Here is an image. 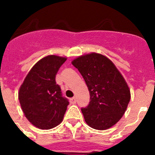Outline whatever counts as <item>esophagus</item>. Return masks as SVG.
<instances>
[{
  "instance_id": "esophagus-1",
  "label": "esophagus",
  "mask_w": 155,
  "mask_h": 155,
  "mask_svg": "<svg viewBox=\"0 0 155 155\" xmlns=\"http://www.w3.org/2000/svg\"><path fill=\"white\" fill-rule=\"evenodd\" d=\"M76 102H77V99H76V98H74V97L70 99V102H71V104H75L76 103Z\"/></svg>"
}]
</instances>
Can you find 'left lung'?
I'll return each mask as SVG.
<instances>
[{
  "label": "left lung",
  "instance_id": "left-lung-1",
  "mask_svg": "<svg viewBox=\"0 0 155 155\" xmlns=\"http://www.w3.org/2000/svg\"><path fill=\"white\" fill-rule=\"evenodd\" d=\"M72 64L85 81L90 102L81 112L91 128L105 130L122 118L127 110L130 91L115 64L105 56L96 53L77 57Z\"/></svg>",
  "mask_w": 155,
  "mask_h": 155
}]
</instances>
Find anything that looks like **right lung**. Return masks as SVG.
I'll return each instance as SVG.
<instances>
[{"label": "right lung", "mask_w": 155, "mask_h": 155, "mask_svg": "<svg viewBox=\"0 0 155 155\" xmlns=\"http://www.w3.org/2000/svg\"><path fill=\"white\" fill-rule=\"evenodd\" d=\"M66 57L49 55L39 60L25 77L18 91L22 112L32 125L50 130L63 121L69 102L56 83Z\"/></svg>", "instance_id": "1"}]
</instances>
